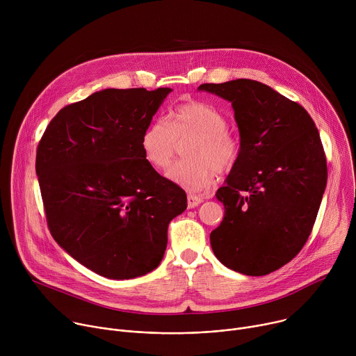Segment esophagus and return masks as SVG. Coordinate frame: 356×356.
<instances>
[{
    "mask_svg": "<svg viewBox=\"0 0 356 356\" xmlns=\"http://www.w3.org/2000/svg\"><path fill=\"white\" fill-rule=\"evenodd\" d=\"M201 201H202V198L200 195H195V194H188L187 195V206H188V209L197 207Z\"/></svg>",
    "mask_w": 356,
    "mask_h": 356,
    "instance_id": "1",
    "label": "esophagus"
}]
</instances>
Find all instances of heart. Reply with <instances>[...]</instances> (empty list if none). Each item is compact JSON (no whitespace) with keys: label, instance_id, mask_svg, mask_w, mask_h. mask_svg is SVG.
Masks as SVG:
<instances>
[{"label":"heart","instance_id":"obj_1","mask_svg":"<svg viewBox=\"0 0 356 356\" xmlns=\"http://www.w3.org/2000/svg\"><path fill=\"white\" fill-rule=\"evenodd\" d=\"M227 127V117L209 103L181 104L172 111L169 122L158 118L145 128L140 136L143 158L152 168L163 170L175 156L177 140L191 139L184 149L187 161L172 165L166 176L187 190H206L218 172L232 170L241 158V139Z\"/></svg>","mask_w":356,"mask_h":356}]
</instances>
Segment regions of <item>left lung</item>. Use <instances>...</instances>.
Listing matches in <instances>:
<instances>
[{"instance_id":"1","label":"left lung","mask_w":356,"mask_h":356,"mask_svg":"<svg viewBox=\"0 0 356 356\" xmlns=\"http://www.w3.org/2000/svg\"><path fill=\"white\" fill-rule=\"evenodd\" d=\"M232 103L242 152L217 198L221 224L210 241L227 268L264 276L289 264L306 245L327 184L318 129L296 101L255 80L198 87Z\"/></svg>"}]
</instances>
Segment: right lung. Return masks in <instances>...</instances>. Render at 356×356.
<instances>
[{"label":"right lung","mask_w":356,"mask_h":356,"mask_svg":"<svg viewBox=\"0 0 356 356\" xmlns=\"http://www.w3.org/2000/svg\"><path fill=\"white\" fill-rule=\"evenodd\" d=\"M172 88H107L63 107L36 149L47 228L83 266L108 279L154 270L181 187L143 158L140 136Z\"/></svg>","instance_id":"obj_1"}]
</instances>
